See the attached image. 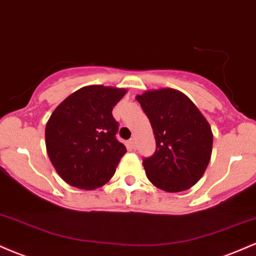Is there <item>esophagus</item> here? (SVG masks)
<instances>
[{"instance_id": "esophagus-1", "label": "esophagus", "mask_w": 256, "mask_h": 256, "mask_svg": "<svg viewBox=\"0 0 256 256\" xmlns=\"http://www.w3.org/2000/svg\"><path fill=\"white\" fill-rule=\"evenodd\" d=\"M128 146H130L131 149H136V140H134V138H131V140H128Z\"/></svg>"}]
</instances>
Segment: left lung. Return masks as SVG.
<instances>
[{"label":"left lung","instance_id":"1","mask_svg":"<svg viewBox=\"0 0 256 256\" xmlns=\"http://www.w3.org/2000/svg\"><path fill=\"white\" fill-rule=\"evenodd\" d=\"M136 100L156 142L154 154L143 160L146 177L167 192L190 189L204 176L212 155L213 134L207 119L176 89L148 90Z\"/></svg>","mask_w":256,"mask_h":256}]
</instances>
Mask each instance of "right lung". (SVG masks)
<instances>
[{
  "label": "right lung",
  "mask_w": 256,
  "mask_h": 256,
  "mask_svg": "<svg viewBox=\"0 0 256 256\" xmlns=\"http://www.w3.org/2000/svg\"><path fill=\"white\" fill-rule=\"evenodd\" d=\"M126 89L89 85L74 91L55 108L46 126L48 156L67 184L85 190L102 186L113 177L126 148L113 107Z\"/></svg>",
  "instance_id": "obj_1"
}]
</instances>
